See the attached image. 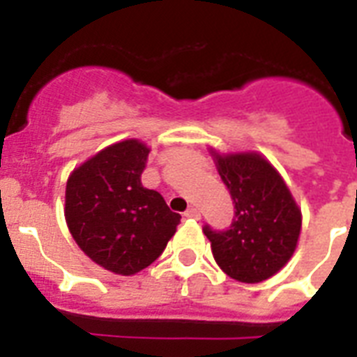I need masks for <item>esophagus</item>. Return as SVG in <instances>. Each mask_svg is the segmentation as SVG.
Masks as SVG:
<instances>
[{"label":"esophagus","instance_id":"34e87169","mask_svg":"<svg viewBox=\"0 0 357 357\" xmlns=\"http://www.w3.org/2000/svg\"><path fill=\"white\" fill-rule=\"evenodd\" d=\"M185 217L192 218V220H198V218H200V211H198L196 207H189V209L185 211Z\"/></svg>","mask_w":357,"mask_h":357}]
</instances>
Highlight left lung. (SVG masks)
I'll return each instance as SVG.
<instances>
[{"instance_id": "left-lung-1", "label": "left lung", "mask_w": 357, "mask_h": 357, "mask_svg": "<svg viewBox=\"0 0 357 357\" xmlns=\"http://www.w3.org/2000/svg\"><path fill=\"white\" fill-rule=\"evenodd\" d=\"M217 168L234 200L226 229L204 226L215 261L229 278L244 283L274 276L293 255L302 215L287 185L257 153L217 155Z\"/></svg>"}]
</instances>
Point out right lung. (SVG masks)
Instances as JSON below:
<instances>
[{
	"label": "right lung",
	"mask_w": 357,
	"mask_h": 357,
	"mask_svg": "<svg viewBox=\"0 0 357 357\" xmlns=\"http://www.w3.org/2000/svg\"><path fill=\"white\" fill-rule=\"evenodd\" d=\"M148 153L139 140H123L75 168L66 183L72 237L94 263L122 276L150 266L181 218L157 190L142 187Z\"/></svg>",
	"instance_id": "right-lung-1"
}]
</instances>
